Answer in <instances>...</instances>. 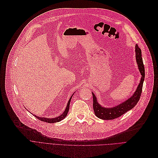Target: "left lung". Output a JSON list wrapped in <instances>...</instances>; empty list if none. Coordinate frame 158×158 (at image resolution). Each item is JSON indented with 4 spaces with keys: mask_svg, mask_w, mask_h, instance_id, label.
I'll list each match as a JSON object with an SVG mask.
<instances>
[{
    "mask_svg": "<svg viewBox=\"0 0 158 158\" xmlns=\"http://www.w3.org/2000/svg\"><path fill=\"white\" fill-rule=\"evenodd\" d=\"M135 51H136V62L138 66V69L141 74V78L139 85L134 92V94L128 98L124 102L119 104L114 107L106 108L102 107L100 103L98 102L96 96L93 94V109L94 111L95 115L100 119H114L117 118L122 115L124 114L125 112L132 109L134 107L136 106V105L139 100L140 96L142 92L143 84L144 78H145V67L143 62V59L141 57V50L138 47V45H136L135 47Z\"/></svg>",
    "mask_w": 158,
    "mask_h": 158,
    "instance_id": "obj_1",
    "label": "left lung"
}]
</instances>
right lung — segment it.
<instances>
[{
	"instance_id": "right-lung-1",
	"label": "right lung",
	"mask_w": 158,
	"mask_h": 158,
	"mask_svg": "<svg viewBox=\"0 0 158 158\" xmlns=\"http://www.w3.org/2000/svg\"><path fill=\"white\" fill-rule=\"evenodd\" d=\"M73 96V95H72ZM71 98L72 96L70 98V99L68 102V103H67V107L64 110V112H63V113L60 115L59 116L56 118H42V117H39V116H35L34 115L36 118H38L39 120H40V121H42V122H48V123H56V122H58L60 121H61V120H62L63 119H64L67 114V112H69V104H70V102H71Z\"/></svg>"
}]
</instances>
